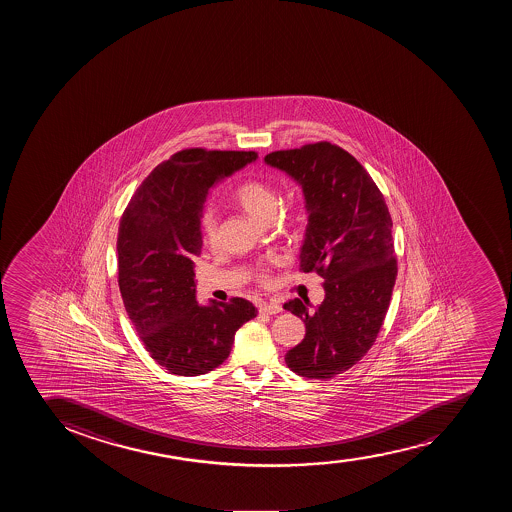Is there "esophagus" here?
I'll return each instance as SVG.
<instances>
[{
    "mask_svg": "<svg viewBox=\"0 0 512 512\" xmlns=\"http://www.w3.org/2000/svg\"><path fill=\"white\" fill-rule=\"evenodd\" d=\"M260 314L275 315L282 312V305L277 302H262L259 305Z\"/></svg>",
    "mask_w": 512,
    "mask_h": 512,
    "instance_id": "1",
    "label": "esophagus"
}]
</instances>
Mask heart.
I'll return each instance as SVG.
<instances>
[{
    "instance_id": "heart-1",
    "label": "heart",
    "mask_w": 512,
    "mask_h": 512,
    "mask_svg": "<svg viewBox=\"0 0 512 512\" xmlns=\"http://www.w3.org/2000/svg\"><path fill=\"white\" fill-rule=\"evenodd\" d=\"M233 198L250 217L259 222L274 220L277 210H279V192L264 180H247V182L240 183L233 192ZM200 230H202L203 242L207 245H215L217 242V215L212 208L203 210L202 217H200Z\"/></svg>"
}]
</instances>
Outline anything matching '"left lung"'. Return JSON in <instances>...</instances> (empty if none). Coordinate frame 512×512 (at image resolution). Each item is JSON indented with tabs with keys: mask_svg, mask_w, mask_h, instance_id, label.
Listing matches in <instances>:
<instances>
[{
	"mask_svg": "<svg viewBox=\"0 0 512 512\" xmlns=\"http://www.w3.org/2000/svg\"><path fill=\"white\" fill-rule=\"evenodd\" d=\"M265 163L302 187L309 223L300 269L324 279L314 312L309 300L284 305L305 324L285 362L307 379H332L369 352L384 324L397 277L389 208L365 168L332 143L272 152Z\"/></svg>",
	"mask_w": 512,
	"mask_h": 512,
	"instance_id": "8db88e82",
	"label": "left lung"
}]
</instances>
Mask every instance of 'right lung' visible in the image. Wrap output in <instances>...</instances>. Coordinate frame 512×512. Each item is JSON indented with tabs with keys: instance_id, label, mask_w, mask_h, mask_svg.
<instances>
[{
	"instance_id": "right-lung-1",
	"label": "right lung",
	"mask_w": 512,
	"mask_h": 512,
	"mask_svg": "<svg viewBox=\"0 0 512 512\" xmlns=\"http://www.w3.org/2000/svg\"><path fill=\"white\" fill-rule=\"evenodd\" d=\"M257 160L255 152L187 148L153 168L118 227V285L148 354L170 374H207L223 364L233 337L257 317L252 302L200 305L193 260L202 252L208 190Z\"/></svg>"
}]
</instances>
